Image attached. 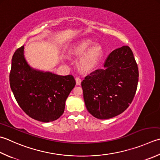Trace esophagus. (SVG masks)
Listing matches in <instances>:
<instances>
[{
    "label": "esophagus",
    "instance_id": "1",
    "mask_svg": "<svg viewBox=\"0 0 160 160\" xmlns=\"http://www.w3.org/2000/svg\"><path fill=\"white\" fill-rule=\"evenodd\" d=\"M76 84H77V85H80L81 79H80L79 77H76Z\"/></svg>",
    "mask_w": 160,
    "mask_h": 160
}]
</instances>
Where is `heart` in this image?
I'll use <instances>...</instances> for the list:
<instances>
[{"label": "heart", "mask_w": 160, "mask_h": 160, "mask_svg": "<svg viewBox=\"0 0 160 160\" xmlns=\"http://www.w3.org/2000/svg\"><path fill=\"white\" fill-rule=\"evenodd\" d=\"M88 39H81L72 44L68 48V55L73 57L80 55L78 59V68L84 71H89L95 68L102 57L103 51L101 45L92 43Z\"/></svg>", "instance_id": "1"}]
</instances>
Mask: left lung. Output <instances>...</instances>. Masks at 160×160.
<instances>
[{
	"mask_svg": "<svg viewBox=\"0 0 160 160\" xmlns=\"http://www.w3.org/2000/svg\"><path fill=\"white\" fill-rule=\"evenodd\" d=\"M139 80V71L129 46L115 49L104 67L81 82L87 110L99 119L121 114L132 102Z\"/></svg>",
	"mask_w": 160,
	"mask_h": 160,
	"instance_id": "8db88e82",
	"label": "left lung"
}]
</instances>
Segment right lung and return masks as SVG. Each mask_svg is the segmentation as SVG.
Returning <instances> with one entry per match:
<instances>
[{"mask_svg":"<svg viewBox=\"0 0 160 160\" xmlns=\"http://www.w3.org/2000/svg\"><path fill=\"white\" fill-rule=\"evenodd\" d=\"M9 84L21 108L34 119L48 123L64 113L66 100L76 80L72 75L59 76L30 67L22 46L12 59Z\"/></svg>","mask_w":160,"mask_h":160,"instance_id":"1","label":"right lung"}]
</instances>
